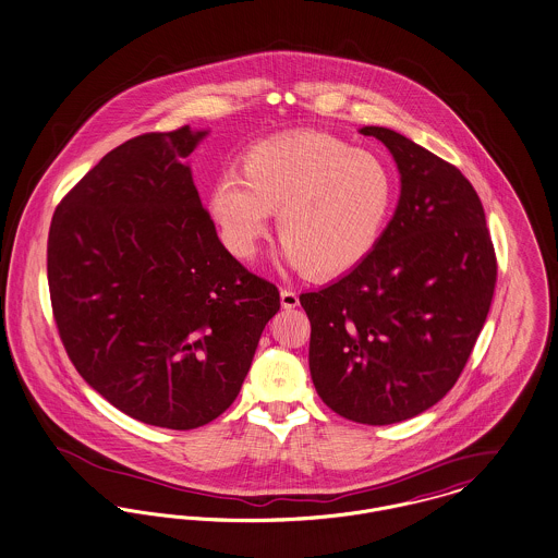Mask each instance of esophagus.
<instances>
[{
  "label": "esophagus",
  "instance_id": "34e87169",
  "mask_svg": "<svg viewBox=\"0 0 558 558\" xmlns=\"http://www.w3.org/2000/svg\"><path fill=\"white\" fill-rule=\"evenodd\" d=\"M298 292L296 290H292V288H283L281 290V306L283 308H296L298 306Z\"/></svg>",
  "mask_w": 558,
  "mask_h": 558
}]
</instances>
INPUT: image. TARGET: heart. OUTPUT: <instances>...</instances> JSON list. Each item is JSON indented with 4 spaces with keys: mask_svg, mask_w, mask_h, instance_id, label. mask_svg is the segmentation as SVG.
Listing matches in <instances>:
<instances>
[{
    "mask_svg": "<svg viewBox=\"0 0 558 558\" xmlns=\"http://www.w3.org/2000/svg\"><path fill=\"white\" fill-rule=\"evenodd\" d=\"M243 175L226 171L209 211L226 247L252 258L270 211L283 258L315 277L355 268L376 247L396 205V175L368 149L317 131H294L252 146Z\"/></svg>",
    "mask_w": 558,
    "mask_h": 558,
    "instance_id": "obj_1",
    "label": "heart"
}]
</instances>
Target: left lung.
Here are the masks:
<instances>
[{"mask_svg":"<svg viewBox=\"0 0 558 558\" xmlns=\"http://www.w3.org/2000/svg\"><path fill=\"white\" fill-rule=\"evenodd\" d=\"M362 133L398 162V209L366 260L300 294V304L326 407L391 425L432 409L457 383L490 308L497 258L483 203L454 165L391 129Z\"/></svg>","mask_w":558,"mask_h":558,"instance_id":"8db88e82","label":"left lung"}]
</instances>
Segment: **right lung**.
I'll return each instance as SVG.
<instances>
[{"label":"right lung","instance_id":"add662e5","mask_svg":"<svg viewBox=\"0 0 558 558\" xmlns=\"http://www.w3.org/2000/svg\"><path fill=\"white\" fill-rule=\"evenodd\" d=\"M205 135L186 124L108 151L48 232L52 317L75 371L116 409L169 429L234 402L281 306L201 205L184 158Z\"/></svg>","mask_w":558,"mask_h":558}]
</instances>
